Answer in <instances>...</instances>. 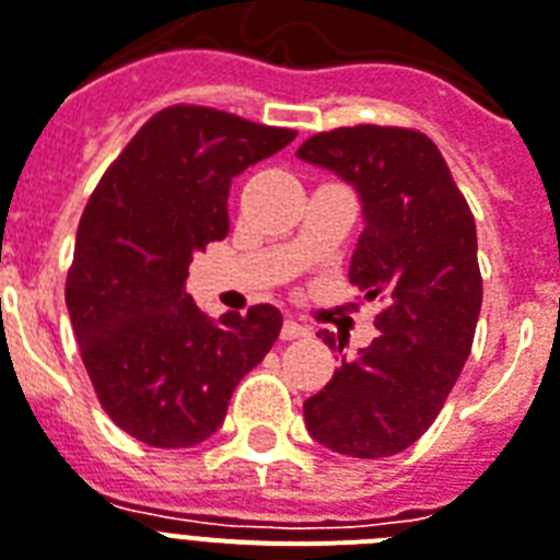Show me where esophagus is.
I'll use <instances>...</instances> for the list:
<instances>
[{"mask_svg": "<svg viewBox=\"0 0 560 560\" xmlns=\"http://www.w3.org/2000/svg\"><path fill=\"white\" fill-rule=\"evenodd\" d=\"M280 335H283V340H300V337H308L312 331H308L306 326H300L298 320H285L283 331H280Z\"/></svg>", "mask_w": 560, "mask_h": 560, "instance_id": "1", "label": "esophagus"}]
</instances>
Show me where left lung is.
Returning a JSON list of instances; mask_svg holds the SVG:
<instances>
[{
	"label": "left lung",
	"mask_w": 560,
	"mask_h": 560,
	"mask_svg": "<svg viewBox=\"0 0 560 560\" xmlns=\"http://www.w3.org/2000/svg\"><path fill=\"white\" fill-rule=\"evenodd\" d=\"M298 156L358 191L349 280L386 300L372 346L343 354L303 404L308 435L337 455H397L432 427L472 352L483 298L475 217L427 133L354 125L314 133ZM320 335L335 349V335Z\"/></svg>",
	"instance_id": "obj_1"
}]
</instances>
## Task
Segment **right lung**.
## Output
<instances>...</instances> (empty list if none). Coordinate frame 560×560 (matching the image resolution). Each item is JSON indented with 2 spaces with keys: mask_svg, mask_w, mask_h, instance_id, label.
<instances>
[{
  "mask_svg": "<svg viewBox=\"0 0 560 560\" xmlns=\"http://www.w3.org/2000/svg\"><path fill=\"white\" fill-rule=\"evenodd\" d=\"M294 137L174 105L142 125L82 211L65 283L73 335L108 418L148 446L214 435L234 386L280 335L275 306L211 320L186 277L194 254L229 234L231 179Z\"/></svg>",
  "mask_w": 560,
  "mask_h": 560,
  "instance_id": "right-lung-1",
  "label": "right lung"
}]
</instances>
